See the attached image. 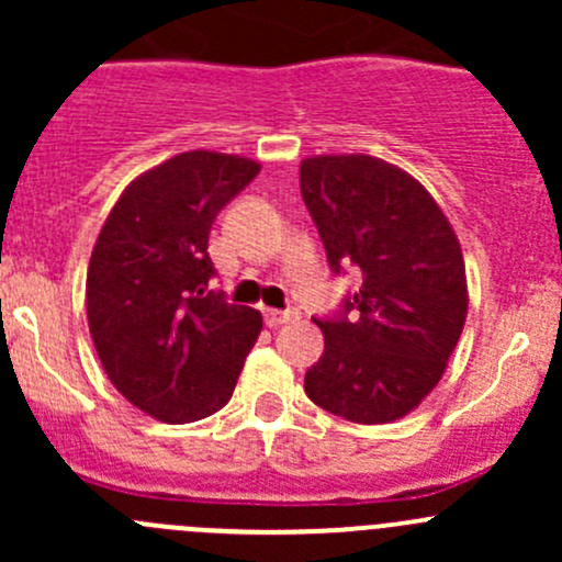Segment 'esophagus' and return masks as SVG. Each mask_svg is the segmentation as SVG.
<instances>
[{
    "mask_svg": "<svg viewBox=\"0 0 562 562\" xmlns=\"http://www.w3.org/2000/svg\"><path fill=\"white\" fill-rule=\"evenodd\" d=\"M266 317V326L277 328V326H285V323L299 321V310H263Z\"/></svg>",
    "mask_w": 562,
    "mask_h": 562,
    "instance_id": "1",
    "label": "esophagus"
}]
</instances>
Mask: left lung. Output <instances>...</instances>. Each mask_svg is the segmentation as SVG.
Instances as JSON below:
<instances>
[{"instance_id": "1", "label": "left lung", "mask_w": 562, "mask_h": 562, "mask_svg": "<svg viewBox=\"0 0 562 562\" xmlns=\"http://www.w3.org/2000/svg\"><path fill=\"white\" fill-rule=\"evenodd\" d=\"M299 173L328 269L361 274L337 313L313 317L326 348L304 391L348 422H396L438 386L462 334L468 282L454 228L411 173L378 157H307Z\"/></svg>"}]
</instances>
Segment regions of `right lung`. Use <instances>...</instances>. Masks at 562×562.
<instances>
[{
	"instance_id": "right-lung-1",
	"label": "right lung",
	"mask_w": 562,
	"mask_h": 562,
	"mask_svg": "<svg viewBox=\"0 0 562 562\" xmlns=\"http://www.w3.org/2000/svg\"><path fill=\"white\" fill-rule=\"evenodd\" d=\"M260 171L247 157L181 151L133 181L108 214L87 274L103 370L168 424L217 413L263 328L258 310L212 288L209 231Z\"/></svg>"
}]
</instances>
